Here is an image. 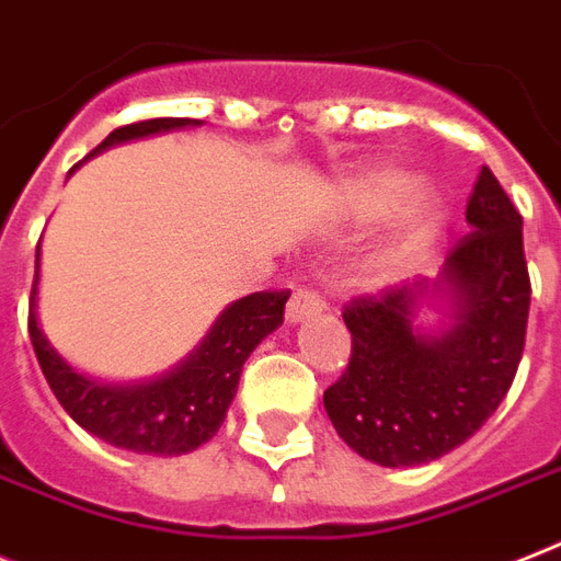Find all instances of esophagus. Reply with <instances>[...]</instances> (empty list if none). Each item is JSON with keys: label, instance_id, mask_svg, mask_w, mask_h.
<instances>
[{"label": "esophagus", "instance_id": "34e87169", "mask_svg": "<svg viewBox=\"0 0 561 561\" xmlns=\"http://www.w3.org/2000/svg\"><path fill=\"white\" fill-rule=\"evenodd\" d=\"M323 309V298L314 289H307V286H300V289L291 291L289 304H286V321L298 323L309 314L321 312Z\"/></svg>", "mask_w": 561, "mask_h": 561}]
</instances>
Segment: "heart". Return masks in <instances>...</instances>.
I'll list each match as a JSON object with an SVG mask.
<instances>
[{
	"label": "heart",
	"instance_id": "b5f03b06",
	"mask_svg": "<svg viewBox=\"0 0 561 561\" xmlns=\"http://www.w3.org/2000/svg\"><path fill=\"white\" fill-rule=\"evenodd\" d=\"M404 220H401V229H398L392 247L383 254V263H392L398 257L413 252L421 240L427 238L433 224L438 217V197L433 188L419 186L415 188L413 178L407 171L398 169H378L367 171L355 178L344 192V208L353 211L355 217H381L387 211H392L396 206H401L405 197Z\"/></svg>",
	"mask_w": 561,
	"mask_h": 561
}]
</instances>
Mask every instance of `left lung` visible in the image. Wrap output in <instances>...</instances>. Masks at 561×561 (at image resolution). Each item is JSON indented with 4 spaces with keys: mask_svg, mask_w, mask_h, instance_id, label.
Instances as JSON below:
<instances>
[{
    "mask_svg": "<svg viewBox=\"0 0 561 561\" xmlns=\"http://www.w3.org/2000/svg\"><path fill=\"white\" fill-rule=\"evenodd\" d=\"M470 231L444 263L456 323L442 337L413 330L424 280L355 295L344 307L353 355L323 392L332 427L358 456L413 467L456 450L511 390L530 312L522 215L481 165L467 201Z\"/></svg>",
    "mask_w": 561,
    "mask_h": 561,
    "instance_id": "8db88e82",
    "label": "left lung"
}]
</instances>
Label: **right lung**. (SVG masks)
<instances>
[{
    "label": "right lung",
    "mask_w": 561,
    "mask_h": 561,
    "mask_svg": "<svg viewBox=\"0 0 561 561\" xmlns=\"http://www.w3.org/2000/svg\"><path fill=\"white\" fill-rule=\"evenodd\" d=\"M192 123L197 119L157 117L119 125L94 148V154L114 142L183 128ZM36 270H39V249H36ZM36 280L39 272L31 286L27 332L50 392L57 396L65 413L91 436L103 438L111 447L146 453V456H183L215 436L224 424L231 398L238 392L240 369L254 346L284 323V307L289 300L286 289L254 291L234 300L217 318L203 344L174 373L151 383L108 387L73 373L54 353L48 337L42 335L36 323Z\"/></svg>",
    "instance_id": "1"
}]
</instances>
